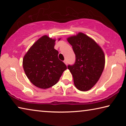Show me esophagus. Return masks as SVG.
Masks as SVG:
<instances>
[{
    "label": "esophagus",
    "instance_id": "obj_1",
    "mask_svg": "<svg viewBox=\"0 0 126 126\" xmlns=\"http://www.w3.org/2000/svg\"><path fill=\"white\" fill-rule=\"evenodd\" d=\"M64 63L65 64V65H67V60H64Z\"/></svg>",
    "mask_w": 126,
    "mask_h": 126
}]
</instances>
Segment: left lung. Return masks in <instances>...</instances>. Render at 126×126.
Instances as JSON below:
<instances>
[{"label":"left lung","instance_id":"8db88e82","mask_svg":"<svg viewBox=\"0 0 126 126\" xmlns=\"http://www.w3.org/2000/svg\"><path fill=\"white\" fill-rule=\"evenodd\" d=\"M72 46L76 62L68 68L73 76L75 87L82 91L90 90L100 77L105 66V55L93 39L82 32L67 38Z\"/></svg>","mask_w":126,"mask_h":126}]
</instances>
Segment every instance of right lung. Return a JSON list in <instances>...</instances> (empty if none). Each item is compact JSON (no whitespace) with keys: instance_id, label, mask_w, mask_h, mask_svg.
I'll use <instances>...</instances> for the list:
<instances>
[{"instance_id":"right-lung-1","label":"right lung","mask_w":126,"mask_h":126,"mask_svg":"<svg viewBox=\"0 0 126 126\" xmlns=\"http://www.w3.org/2000/svg\"><path fill=\"white\" fill-rule=\"evenodd\" d=\"M55 41L47 35L43 36L23 57V67L26 75L39 88L48 89L55 85L67 69L65 64L58 58V51L54 49Z\"/></svg>"}]
</instances>
